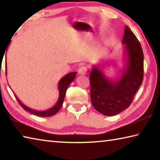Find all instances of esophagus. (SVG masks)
I'll return each instance as SVG.
<instances>
[{
  "mask_svg": "<svg viewBox=\"0 0 160 160\" xmlns=\"http://www.w3.org/2000/svg\"><path fill=\"white\" fill-rule=\"evenodd\" d=\"M87 72H88V69L85 66H81L78 70V73L80 75H85L87 74Z\"/></svg>",
  "mask_w": 160,
  "mask_h": 160,
  "instance_id": "esophagus-1",
  "label": "esophagus"
}]
</instances>
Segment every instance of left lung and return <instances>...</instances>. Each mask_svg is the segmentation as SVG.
<instances>
[{
	"label": "left lung",
	"instance_id": "left-lung-1",
	"mask_svg": "<svg viewBox=\"0 0 160 160\" xmlns=\"http://www.w3.org/2000/svg\"><path fill=\"white\" fill-rule=\"evenodd\" d=\"M122 43L125 47V66L118 80L113 81L107 78L100 64L94 66L90 72L92 104L103 115H116L127 109L142 82V49L128 26L125 28Z\"/></svg>",
	"mask_w": 160,
	"mask_h": 160
}]
</instances>
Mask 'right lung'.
I'll list each match as a JSON object with an SVG mask.
<instances>
[{
  "label": "right lung",
  "mask_w": 160,
  "mask_h": 160,
  "mask_svg": "<svg viewBox=\"0 0 160 160\" xmlns=\"http://www.w3.org/2000/svg\"><path fill=\"white\" fill-rule=\"evenodd\" d=\"M5 73H7L6 62H5ZM76 74H77V72H69V73H68L67 75H65L64 77L61 78L60 81H59L58 85V89L59 91V97H58V101L53 107L47 110L37 111V110L32 109L31 108L27 107L26 105L23 104V103H22L20 101V99L16 97L15 94H14L16 97V99L18 100V102H19V104H20V106L25 111H27V112H29V113H31L32 114H34L36 116H42V117H48V116H51L54 114H56V113L58 112L59 109L61 108L62 105H63V102L65 98V95H66V92L68 87L69 86L70 82H72V81L74 80Z\"/></svg>",
  "instance_id": "add662e5"
}]
</instances>
